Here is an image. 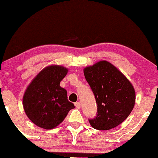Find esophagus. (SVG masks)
<instances>
[{
  "label": "esophagus",
  "mask_w": 158,
  "mask_h": 158,
  "mask_svg": "<svg viewBox=\"0 0 158 158\" xmlns=\"http://www.w3.org/2000/svg\"><path fill=\"white\" fill-rule=\"evenodd\" d=\"M75 107L77 108V109H81V103H80L79 102L75 103Z\"/></svg>",
  "instance_id": "obj_1"
}]
</instances>
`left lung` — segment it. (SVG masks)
Wrapping results in <instances>:
<instances>
[{
  "label": "left lung",
  "instance_id": "1",
  "mask_svg": "<svg viewBox=\"0 0 158 158\" xmlns=\"http://www.w3.org/2000/svg\"><path fill=\"white\" fill-rule=\"evenodd\" d=\"M96 98L98 114L89 119L93 128L109 130L128 117L135 104V90L127 77L106 60L83 69Z\"/></svg>",
  "mask_w": 158,
  "mask_h": 158
}]
</instances>
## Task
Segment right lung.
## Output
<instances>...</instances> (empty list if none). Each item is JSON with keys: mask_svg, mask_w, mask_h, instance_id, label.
<instances>
[{"mask_svg": "<svg viewBox=\"0 0 158 158\" xmlns=\"http://www.w3.org/2000/svg\"><path fill=\"white\" fill-rule=\"evenodd\" d=\"M68 69L52 64L42 69L27 86L23 107L28 118L44 129L55 128L75 106L68 99L67 90L60 85Z\"/></svg>", "mask_w": 158, "mask_h": 158, "instance_id": "1", "label": "right lung"}]
</instances>
